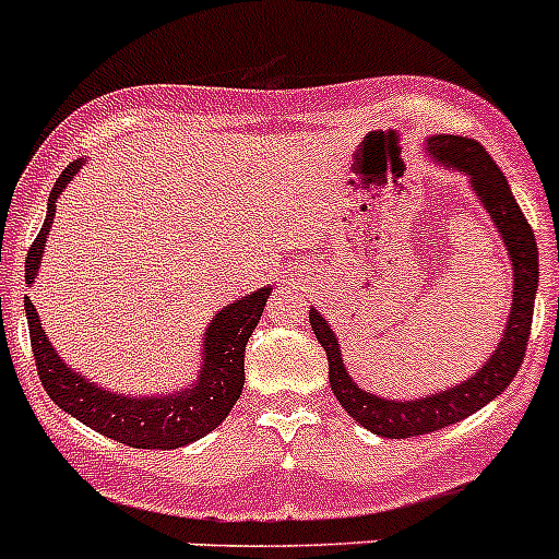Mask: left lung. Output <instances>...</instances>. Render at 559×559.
Wrapping results in <instances>:
<instances>
[{"label": "left lung", "mask_w": 559, "mask_h": 559, "mask_svg": "<svg viewBox=\"0 0 559 559\" xmlns=\"http://www.w3.org/2000/svg\"><path fill=\"white\" fill-rule=\"evenodd\" d=\"M426 155L442 169L467 177L480 207L486 210L497 235L502 237V246H506L513 267L511 313H508L497 349L473 377L453 384V388L420 395V399H384V395L368 393L352 379V373L344 366V357H341L335 330L330 328L328 319L317 308L308 311L313 335L328 355L330 388H333L338 404L355 417L362 429L379 437H390V440H406V437L440 431L475 415L480 406L495 401L513 382L519 366H522L530 341V324H533L535 295H538V242H535L533 229H530L527 218L513 199L506 175L491 160V155L473 139L448 133L429 135Z\"/></svg>", "instance_id": "obj_1"}]
</instances>
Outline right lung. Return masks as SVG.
I'll return each mask as SVG.
<instances>
[{
  "mask_svg": "<svg viewBox=\"0 0 559 559\" xmlns=\"http://www.w3.org/2000/svg\"><path fill=\"white\" fill-rule=\"evenodd\" d=\"M81 166H84V158L73 160L59 175L53 191L48 193L46 221H43L40 235L35 237L24 262V278L29 286L35 284L37 270H40L46 237L51 231L53 215H57L59 193L79 175ZM270 292H273L270 286H262V289L221 308L210 319L202 338V362H199L197 382L182 390H171V393L150 395L114 393V390L86 379L84 373L73 371L57 355L48 335L43 333L37 308L32 306L29 297H24L32 352H35L43 388L59 409L73 415L97 435L122 442V445L144 448V451H171V448L202 440L224 424L231 406L240 399L242 384H246V344L257 330Z\"/></svg>",
  "mask_w": 559,
  "mask_h": 559,
  "instance_id": "obj_1",
  "label": "right lung"
}]
</instances>
